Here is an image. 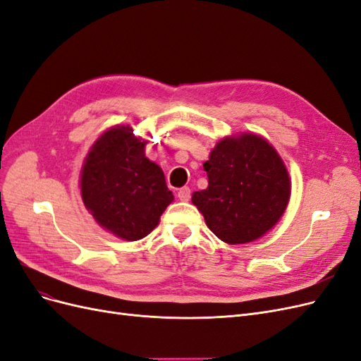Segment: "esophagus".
Listing matches in <instances>:
<instances>
[{"mask_svg": "<svg viewBox=\"0 0 361 361\" xmlns=\"http://www.w3.org/2000/svg\"><path fill=\"white\" fill-rule=\"evenodd\" d=\"M178 199L180 202H188L191 199V190L188 187H183L178 191Z\"/></svg>", "mask_w": 361, "mask_h": 361, "instance_id": "34e87169", "label": "esophagus"}]
</instances>
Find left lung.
<instances>
[{
  "label": "left lung",
  "instance_id": "1",
  "mask_svg": "<svg viewBox=\"0 0 361 361\" xmlns=\"http://www.w3.org/2000/svg\"><path fill=\"white\" fill-rule=\"evenodd\" d=\"M203 167L207 188L192 192L191 202L223 243H253L285 214L290 199L289 173L262 135L241 133L218 140Z\"/></svg>",
  "mask_w": 361,
  "mask_h": 361
}]
</instances>
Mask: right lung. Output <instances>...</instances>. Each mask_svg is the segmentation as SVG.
<instances>
[{"label":"right lung","instance_id":"1","mask_svg":"<svg viewBox=\"0 0 361 361\" xmlns=\"http://www.w3.org/2000/svg\"><path fill=\"white\" fill-rule=\"evenodd\" d=\"M146 143L129 125L111 126L94 141L81 169L87 211L125 241L147 236L174 200L161 167L145 154Z\"/></svg>","mask_w":361,"mask_h":361}]
</instances>
